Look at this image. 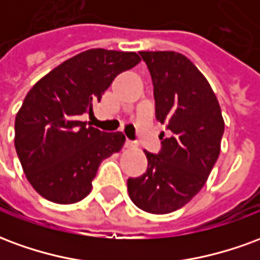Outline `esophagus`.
Listing matches in <instances>:
<instances>
[{"label": "esophagus", "instance_id": "34e87169", "mask_svg": "<svg viewBox=\"0 0 260 260\" xmlns=\"http://www.w3.org/2000/svg\"><path fill=\"white\" fill-rule=\"evenodd\" d=\"M125 146L128 147V149H135L136 143L134 141H131V139H126V142H125Z\"/></svg>", "mask_w": 260, "mask_h": 260}]
</instances>
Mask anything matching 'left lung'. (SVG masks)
<instances>
[{
	"label": "left lung",
	"mask_w": 260,
	"mask_h": 260,
	"mask_svg": "<svg viewBox=\"0 0 260 260\" xmlns=\"http://www.w3.org/2000/svg\"><path fill=\"white\" fill-rule=\"evenodd\" d=\"M152 75L156 118L167 124L161 150L147 157L146 173L128 180L136 206L166 214L185 206L206 184L220 154L224 119L212 86L191 59L175 51H141Z\"/></svg>",
	"instance_id": "1"
}]
</instances>
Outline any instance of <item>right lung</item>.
Listing matches in <instances>:
<instances>
[{"label": "right lung", "instance_id": "add662e5", "mask_svg": "<svg viewBox=\"0 0 260 260\" xmlns=\"http://www.w3.org/2000/svg\"><path fill=\"white\" fill-rule=\"evenodd\" d=\"M141 62L136 53L91 48L44 75L26 94L15 118V149L30 185L47 201L85 199L103 160L118 153L122 132L86 126L114 78Z\"/></svg>", "mask_w": 260, "mask_h": 260}]
</instances>
